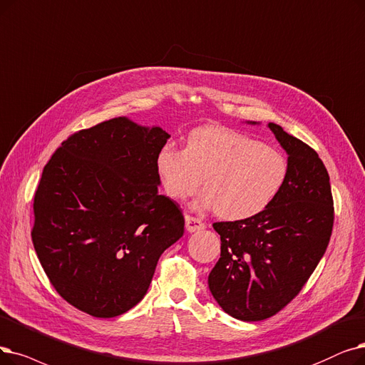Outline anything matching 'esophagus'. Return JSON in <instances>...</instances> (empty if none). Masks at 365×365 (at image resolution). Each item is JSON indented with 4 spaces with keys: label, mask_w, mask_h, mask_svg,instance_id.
Returning <instances> with one entry per match:
<instances>
[{
    "label": "esophagus",
    "mask_w": 365,
    "mask_h": 365,
    "mask_svg": "<svg viewBox=\"0 0 365 365\" xmlns=\"http://www.w3.org/2000/svg\"><path fill=\"white\" fill-rule=\"evenodd\" d=\"M185 222H186L187 232H195V231H200V230H202L205 227V224H204L201 219L192 217V216H189V215L185 216Z\"/></svg>",
    "instance_id": "34e87169"
}]
</instances>
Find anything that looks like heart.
Here are the masks:
<instances>
[{"label":"heart","mask_w":365,"mask_h":365,"mask_svg":"<svg viewBox=\"0 0 365 365\" xmlns=\"http://www.w3.org/2000/svg\"><path fill=\"white\" fill-rule=\"evenodd\" d=\"M155 170L171 200L195 192L202 178L205 189L192 207L245 220L262 213L279 195L288 161L277 149L243 133L209 125L189 133L185 149L164 145L156 153Z\"/></svg>","instance_id":"b5f03b06"}]
</instances>
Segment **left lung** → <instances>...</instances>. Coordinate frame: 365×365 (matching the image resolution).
Returning <instances> with one entry per match:
<instances>
[{"mask_svg":"<svg viewBox=\"0 0 365 365\" xmlns=\"http://www.w3.org/2000/svg\"><path fill=\"white\" fill-rule=\"evenodd\" d=\"M267 126L288 155L282 191L257 216L213 224L220 258L209 274V289L222 310L245 322L270 318L301 291L324 257L334 222L319 155L280 125Z\"/></svg>","mask_w":365,"mask_h":365,"instance_id":"left-lung-1","label":"left lung"}]
</instances>
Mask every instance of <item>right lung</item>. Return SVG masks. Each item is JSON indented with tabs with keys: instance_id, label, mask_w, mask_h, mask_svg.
I'll use <instances>...</instances> for the list:
<instances>
[{
	"instance_id": "obj_1",
	"label": "right lung",
	"mask_w": 365,
	"mask_h": 365,
	"mask_svg": "<svg viewBox=\"0 0 365 365\" xmlns=\"http://www.w3.org/2000/svg\"><path fill=\"white\" fill-rule=\"evenodd\" d=\"M170 134L115 118L71 135L46 164L34 197V249L56 292L95 318L146 295L158 259L185 232L160 195L155 158Z\"/></svg>"
}]
</instances>
